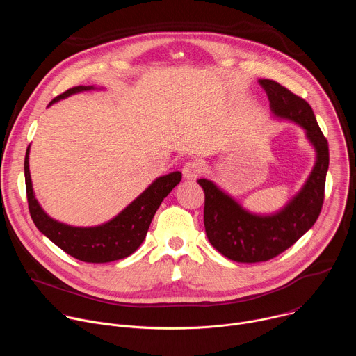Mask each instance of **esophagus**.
Here are the masks:
<instances>
[{"mask_svg": "<svg viewBox=\"0 0 356 356\" xmlns=\"http://www.w3.org/2000/svg\"><path fill=\"white\" fill-rule=\"evenodd\" d=\"M181 172L186 180H195L201 175V165L197 161H190L183 166Z\"/></svg>", "mask_w": 356, "mask_h": 356, "instance_id": "1", "label": "esophagus"}]
</instances>
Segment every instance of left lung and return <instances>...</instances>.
<instances>
[{
	"instance_id": "left-lung-1",
	"label": "left lung",
	"mask_w": 356,
	"mask_h": 356,
	"mask_svg": "<svg viewBox=\"0 0 356 356\" xmlns=\"http://www.w3.org/2000/svg\"><path fill=\"white\" fill-rule=\"evenodd\" d=\"M265 90L275 120L289 121L304 131L316 152V162L301 188L277 211L252 213L209 179H198L204 190V227L210 243L225 258L239 264L265 262L290 248L317 221L328 172V142L307 101L268 79L258 80Z\"/></svg>"
}]
</instances>
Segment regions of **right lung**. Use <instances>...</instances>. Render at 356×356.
Returning a JSON list of instances; mask_svg holds the SVG:
<instances>
[{"mask_svg":"<svg viewBox=\"0 0 356 356\" xmlns=\"http://www.w3.org/2000/svg\"><path fill=\"white\" fill-rule=\"evenodd\" d=\"M92 90H104L95 86H77L50 101L49 107L73 94ZM29 152L25 155V184L32 221L36 228L67 255L87 264H107L128 258L143 242L149 225L162 204L163 198L180 183L181 173L172 172L156 177L132 202L114 218L94 227H73L60 222L50 216L39 204L32 187L29 172Z\"/></svg>","mask_w":356,"mask_h":356,"instance_id":"add662e5","label":"right lung"}]
</instances>
